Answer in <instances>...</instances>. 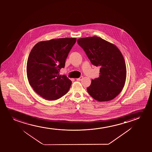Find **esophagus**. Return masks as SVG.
<instances>
[{"mask_svg": "<svg viewBox=\"0 0 152 152\" xmlns=\"http://www.w3.org/2000/svg\"><path fill=\"white\" fill-rule=\"evenodd\" d=\"M83 77L81 76V77H80L79 78H77L76 79H77V80H78V81H81V80H83Z\"/></svg>", "mask_w": 152, "mask_h": 152, "instance_id": "esophagus-1", "label": "esophagus"}]
</instances>
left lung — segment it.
<instances>
[{
  "mask_svg": "<svg viewBox=\"0 0 152 152\" xmlns=\"http://www.w3.org/2000/svg\"><path fill=\"white\" fill-rule=\"evenodd\" d=\"M92 64L99 66V77L92 79L87 91L94 99L106 102L114 99L125 86L127 69L123 54L114 44L97 36L77 40Z\"/></svg>",
  "mask_w": 152,
  "mask_h": 152,
  "instance_id": "1",
  "label": "left lung"
}]
</instances>
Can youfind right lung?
<instances>
[{
	"label": "right lung",
	"instance_id": "obj_1",
	"mask_svg": "<svg viewBox=\"0 0 152 152\" xmlns=\"http://www.w3.org/2000/svg\"><path fill=\"white\" fill-rule=\"evenodd\" d=\"M76 38L53 39L38 42L32 48L27 59V77L34 90L44 99L58 100L68 92L72 81L59 72Z\"/></svg>",
	"mask_w": 152,
	"mask_h": 152
}]
</instances>
